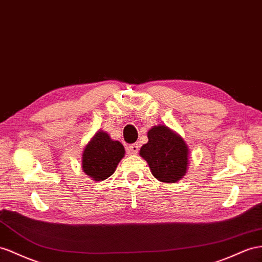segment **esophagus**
<instances>
[{
    "label": "esophagus",
    "mask_w": 262,
    "mask_h": 262,
    "mask_svg": "<svg viewBox=\"0 0 262 262\" xmlns=\"http://www.w3.org/2000/svg\"><path fill=\"white\" fill-rule=\"evenodd\" d=\"M128 150L130 154H137L139 150V146L137 144H132L128 146Z\"/></svg>",
    "instance_id": "obj_1"
}]
</instances>
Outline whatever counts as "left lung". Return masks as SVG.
I'll return each instance as SVG.
<instances>
[{"label": "left lung", "mask_w": 262, "mask_h": 262, "mask_svg": "<svg viewBox=\"0 0 262 262\" xmlns=\"http://www.w3.org/2000/svg\"><path fill=\"white\" fill-rule=\"evenodd\" d=\"M147 137L148 143L142 146L139 155L149 165L152 176L162 183H177L188 168V146L165 125L152 126Z\"/></svg>", "instance_id": "obj_1"}]
</instances>
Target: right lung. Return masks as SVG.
Wrapping results in <instances>:
<instances>
[{
  "mask_svg": "<svg viewBox=\"0 0 262 262\" xmlns=\"http://www.w3.org/2000/svg\"><path fill=\"white\" fill-rule=\"evenodd\" d=\"M125 156V148L107 133L98 130L85 146L82 157L83 171L95 182L111 177Z\"/></svg>",
  "mask_w": 262,
  "mask_h": 262,
  "instance_id": "obj_1",
  "label": "right lung"
}]
</instances>
